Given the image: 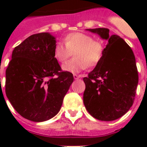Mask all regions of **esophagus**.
I'll use <instances>...</instances> for the list:
<instances>
[{
	"mask_svg": "<svg viewBox=\"0 0 147 147\" xmlns=\"http://www.w3.org/2000/svg\"><path fill=\"white\" fill-rule=\"evenodd\" d=\"M73 77L75 79H78V78H80L82 77V76H78V75H76V74H74Z\"/></svg>",
	"mask_w": 147,
	"mask_h": 147,
	"instance_id": "1",
	"label": "esophagus"
}]
</instances>
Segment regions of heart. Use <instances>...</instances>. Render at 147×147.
<instances>
[{
  "label": "heart",
  "mask_w": 147,
  "mask_h": 147,
  "mask_svg": "<svg viewBox=\"0 0 147 147\" xmlns=\"http://www.w3.org/2000/svg\"><path fill=\"white\" fill-rule=\"evenodd\" d=\"M63 43L58 42L53 49V55L59 62L63 63L74 53V59L62 65L64 71L76 73L88 66H96L102 59L105 47L99 40L84 33H71L64 38Z\"/></svg>",
  "instance_id": "b5f03b06"
}]
</instances>
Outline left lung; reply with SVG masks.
<instances>
[{"mask_svg":"<svg viewBox=\"0 0 147 147\" xmlns=\"http://www.w3.org/2000/svg\"><path fill=\"white\" fill-rule=\"evenodd\" d=\"M108 40L102 59L87 77L83 101L94 118L111 121L120 118L134 104L138 71L132 49L117 35L109 36L107 28L88 29Z\"/></svg>","mask_w":147,"mask_h":147,"instance_id":"left-lung-1","label":"left lung"}]
</instances>
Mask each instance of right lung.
<instances>
[{
    "label": "right lung",
    "mask_w": 147,
    "mask_h": 147,
    "mask_svg": "<svg viewBox=\"0 0 147 147\" xmlns=\"http://www.w3.org/2000/svg\"><path fill=\"white\" fill-rule=\"evenodd\" d=\"M55 38L33 34L14 48L6 70V95L18 114L34 121L59 113L73 75L63 71L53 55Z\"/></svg>",
    "instance_id": "right-lung-1"
}]
</instances>
